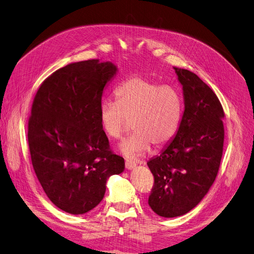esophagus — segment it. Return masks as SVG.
Instances as JSON below:
<instances>
[{
    "label": "esophagus",
    "instance_id": "obj_1",
    "mask_svg": "<svg viewBox=\"0 0 254 254\" xmlns=\"http://www.w3.org/2000/svg\"><path fill=\"white\" fill-rule=\"evenodd\" d=\"M136 165V163L134 162V161H131V160H126L125 162V166L127 170H132V168H134Z\"/></svg>",
    "mask_w": 254,
    "mask_h": 254
}]
</instances>
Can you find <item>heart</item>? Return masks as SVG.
I'll list each match as a JSON object with an SVG mask.
<instances>
[{
	"label": "heart",
	"instance_id": "1",
	"mask_svg": "<svg viewBox=\"0 0 254 254\" xmlns=\"http://www.w3.org/2000/svg\"><path fill=\"white\" fill-rule=\"evenodd\" d=\"M115 103L106 101L99 109V122L105 133L121 139L132 121L134 132L123 141L124 155L135 158L152 145L161 148L170 143L180 128L183 111L181 95L174 87L132 76L114 90Z\"/></svg>",
	"mask_w": 254,
	"mask_h": 254
}]
</instances>
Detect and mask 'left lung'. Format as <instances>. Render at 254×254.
<instances>
[{
	"mask_svg": "<svg viewBox=\"0 0 254 254\" xmlns=\"http://www.w3.org/2000/svg\"><path fill=\"white\" fill-rule=\"evenodd\" d=\"M174 68L184 96L181 125L166 148L147 162L155 178L148 204L167 218L187 214L209 191L225 140V112L216 94L193 72Z\"/></svg>",
	"mask_w": 254,
	"mask_h": 254,
	"instance_id": "obj_1",
	"label": "left lung"
}]
</instances>
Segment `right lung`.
I'll use <instances>...</instances> for the list:
<instances>
[{
    "label": "right lung",
    "instance_id": "obj_1",
    "mask_svg": "<svg viewBox=\"0 0 254 254\" xmlns=\"http://www.w3.org/2000/svg\"><path fill=\"white\" fill-rule=\"evenodd\" d=\"M117 71L98 59L67 64L49 76L34 98L27 131L32 164L50 200L66 213L94 209L109 177L125 168L99 122L104 88Z\"/></svg>",
    "mask_w": 254,
    "mask_h": 254
}]
</instances>
